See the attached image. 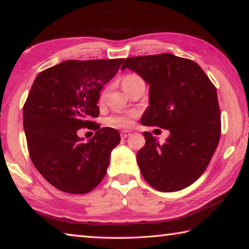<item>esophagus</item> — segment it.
Listing matches in <instances>:
<instances>
[{
    "label": "esophagus",
    "mask_w": 249,
    "mask_h": 249,
    "mask_svg": "<svg viewBox=\"0 0 249 249\" xmlns=\"http://www.w3.org/2000/svg\"><path fill=\"white\" fill-rule=\"evenodd\" d=\"M130 135V132H121V138L122 140H125Z\"/></svg>",
    "instance_id": "obj_1"
}]
</instances>
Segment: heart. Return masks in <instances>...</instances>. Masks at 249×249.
Masks as SVG:
<instances>
[{"mask_svg":"<svg viewBox=\"0 0 249 249\" xmlns=\"http://www.w3.org/2000/svg\"><path fill=\"white\" fill-rule=\"evenodd\" d=\"M142 81V79L138 77L136 74H128L127 77H125L123 82V89L127 88L130 84H133L135 82H140ZM137 116L136 112H128V113H124V114L121 115H115L112 116L108 119V123L115 126V127H120V128H129L132 127L134 124V119Z\"/></svg>","mask_w":249,"mask_h":249,"instance_id":"1","label":"heart"}]
</instances>
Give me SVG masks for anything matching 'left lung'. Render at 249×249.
Wrapping results in <instances>:
<instances>
[{
	"instance_id": "1",
	"label": "left lung",
	"mask_w": 249,
	"mask_h": 249,
	"mask_svg": "<svg viewBox=\"0 0 249 249\" xmlns=\"http://www.w3.org/2000/svg\"><path fill=\"white\" fill-rule=\"evenodd\" d=\"M121 69L149 84V107L141 123L170 132L163 145L142 133L146 145L136 157L142 177L161 192L189 187L205 171L220 141L215 87L196 62L172 53L126 58Z\"/></svg>"
}]
</instances>
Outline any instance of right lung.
Listing matches in <instances>:
<instances>
[{"mask_svg":"<svg viewBox=\"0 0 249 249\" xmlns=\"http://www.w3.org/2000/svg\"><path fill=\"white\" fill-rule=\"evenodd\" d=\"M124 59L67 60L37 75L23 108V125L31 159L58 190L83 195L107 174L116 129L100 128V91L117 73ZM87 127L97 130L88 142L77 136Z\"/></svg>","mask_w":249,"mask_h":249,"instance_id":"obj_1","label":"right lung"}]
</instances>
